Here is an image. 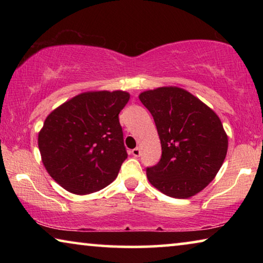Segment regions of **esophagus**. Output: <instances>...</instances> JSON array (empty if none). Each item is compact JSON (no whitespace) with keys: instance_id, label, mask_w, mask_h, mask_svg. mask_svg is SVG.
I'll return each instance as SVG.
<instances>
[{"instance_id":"obj_1","label":"esophagus","mask_w":263,"mask_h":263,"mask_svg":"<svg viewBox=\"0 0 263 263\" xmlns=\"http://www.w3.org/2000/svg\"><path fill=\"white\" fill-rule=\"evenodd\" d=\"M131 153H132V155L135 158H138V157H140V154H141V152H140V148H133L132 151H131Z\"/></svg>"}]
</instances>
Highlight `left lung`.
Instances as JSON below:
<instances>
[{"mask_svg":"<svg viewBox=\"0 0 263 263\" xmlns=\"http://www.w3.org/2000/svg\"><path fill=\"white\" fill-rule=\"evenodd\" d=\"M139 100L153 116L161 141V159L146 168L151 184L174 198L199 193L215 179L228 152L219 117L176 87L144 91Z\"/></svg>","mask_w":263,"mask_h":263,"instance_id":"1","label":"left lung"}]
</instances>
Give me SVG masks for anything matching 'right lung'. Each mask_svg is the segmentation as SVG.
Listing matches in <instances>:
<instances>
[{"label":"right lung","instance_id":"1","mask_svg":"<svg viewBox=\"0 0 263 263\" xmlns=\"http://www.w3.org/2000/svg\"><path fill=\"white\" fill-rule=\"evenodd\" d=\"M125 91H90L73 97L47 116L38 136L46 171L62 188L87 195L105 188L127 158L118 115Z\"/></svg>","mask_w":263,"mask_h":263}]
</instances>
